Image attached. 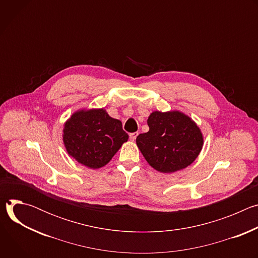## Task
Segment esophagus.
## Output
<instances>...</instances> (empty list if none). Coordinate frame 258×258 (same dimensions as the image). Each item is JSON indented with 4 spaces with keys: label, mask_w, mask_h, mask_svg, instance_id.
<instances>
[{
    "label": "esophagus",
    "mask_w": 258,
    "mask_h": 258,
    "mask_svg": "<svg viewBox=\"0 0 258 258\" xmlns=\"http://www.w3.org/2000/svg\"><path fill=\"white\" fill-rule=\"evenodd\" d=\"M137 136H138V133H131V134H130V139H131L132 141H135V140L137 139Z\"/></svg>",
    "instance_id": "1"
}]
</instances>
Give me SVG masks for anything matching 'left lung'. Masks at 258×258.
<instances>
[{
  "label": "left lung",
  "mask_w": 258,
  "mask_h": 258,
  "mask_svg": "<svg viewBox=\"0 0 258 258\" xmlns=\"http://www.w3.org/2000/svg\"><path fill=\"white\" fill-rule=\"evenodd\" d=\"M149 132L137 137L143 156L154 169L171 173L186 168L198 157L203 136L198 125L179 111H154L147 120Z\"/></svg>",
  "instance_id": "8db88e82"
}]
</instances>
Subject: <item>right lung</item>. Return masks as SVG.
<instances>
[{
  "label": "right lung",
  "mask_w": 258,
  "mask_h": 258,
  "mask_svg": "<svg viewBox=\"0 0 258 258\" xmlns=\"http://www.w3.org/2000/svg\"><path fill=\"white\" fill-rule=\"evenodd\" d=\"M127 139L121 121L110 117L103 108L79 110L63 128V143L68 154L93 169L106 165Z\"/></svg>",
  "instance_id": "right-lung-1"
}]
</instances>
